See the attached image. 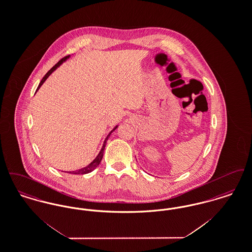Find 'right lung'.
I'll list each match as a JSON object with an SVG mask.
<instances>
[{
	"label": "right lung",
	"instance_id": "1",
	"mask_svg": "<svg viewBox=\"0 0 252 252\" xmlns=\"http://www.w3.org/2000/svg\"><path fill=\"white\" fill-rule=\"evenodd\" d=\"M70 58V56H67V57H65V58H63L62 60H60L50 71H49L44 76H43V78L41 79V81H40V83L38 85V87H37V89H36V91L41 87V85L43 84L44 82H45V80L48 78L49 76L51 75V73L54 72L55 70H57V68H59L60 65L64 62V61H66V60H68ZM118 127V126H116L111 131L108 133V136H107V138L105 139V142H104V144H103V146H102V148H101V150H100V152H99V154L97 155L95 158L89 164V165H87L86 167L81 168V169H79V170H75V171H72V172H69L70 174H73V175H84V174H88V173H91L92 171H94V169H95L98 165H99V163L101 162V160H102V158H103V155H104V150H105V147H106V144H107V141H108V137L110 136V134L112 133V132L114 131L116 128Z\"/></svg>",
	"mask_w": 252,
	"mask_h": 252
}]
</instances>
